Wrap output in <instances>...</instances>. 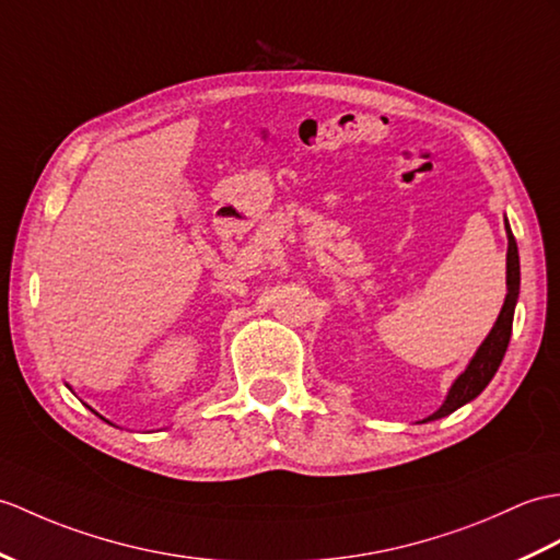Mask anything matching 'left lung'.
<instances>
[{"label":"left lung","instance_id":"left-lung-1","mask_svg":"<svg viewBox=\"0 0 560 560\" xmlns=\"http://www.w3.org/2000/svg\"><path fill=\"white\" fill-rule=\"evenodd\" d=\"M505 231H509V271H505V283H509V293H505V303L501 307V315L493 324V329L489 331V336L485 339V343L479 346V350L475 353V358L470 360V365L458 376L456 384L451 386V392L434 415H429L424 422H432L439 418H446L453 410H458L460 406H465L467 400L477 398L479 394L485 392V386L491 382V376L497 374L501 360L505 355V348H509L511 341V331H513V312H515V303H517V293H520V257H517V243L511 233L509 219H505Z\"/></svg>","mask_w":560,"mask_h":560}]
</instances>
